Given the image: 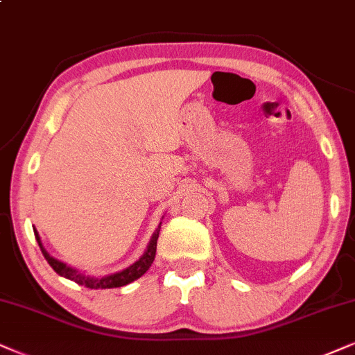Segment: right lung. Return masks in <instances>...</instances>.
I'll return each instance as SVG.
<instances>
[{
    "label": "right lung",
    "mask_w": 355,
    "mask_h": 355,
    "mask_svg": "<svg viewBox=\"0 0 355 355\" xmlns=\"http://www.w3.org/2000/svg\"><path fill=\"white\" fill-rule=\"evenodd\" d=\"M160 224H162V221H160ZM160 224H159V227L155 230L154 234H152L149 244H147L146 252L142 254L141 259L136 260L132 266L124 268V270L111 273V275H105V277L87 275V273L80 272V270H77V268L67 266V263L62 262V260L52 257V255L46 250V248H44L42 241H40V236L35 227H34V236L39 242V248H40V250H42L44 257H46L49 266H51L60 277L69 278V280L75 282V284H78V285L87 286V288H95V290H98V288H118V286H124V285L131 284V282H134V280H137V278H141L150 268L152 262H154V259H155L157 239H159Z\"/></svg>",
    "instance_id": "right-lung-1"
}]
</instances>
